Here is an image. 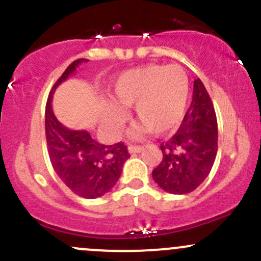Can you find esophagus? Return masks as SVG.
Instances as JSON below:
<instances>
[{"label":"esophagus","instance_id":"1","mask_svg":"<svg viewBox=\"0 0 261 261\" xmlns=\"http://www.w3.org/2000/svg\"><path fill=\"white\" fill-rule=\"evenodd\" d=\"M143 150H144L143 146L128 145V152H130V154H138V152H141Z\"/></svg>","mask_w":261,"mask_h":261}]
</instances>
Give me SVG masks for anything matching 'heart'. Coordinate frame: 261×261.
<instances>
[{
    "label": "heart",
    "mask_w": 261,
    "mask_h": 261,
    "mask_svg": "<svg viewBox=\"0 0 261 261\" xmlns=\"http://www.w3.org/2000/svg\"><path fill=\"white\" fill-rule=\"evenodd\" d=\"M114 98L122 106L135 105V117L141 125L139 133L151 130L158 135L179 126L187 111L189 80L179 65H145L122 73L116 81ZM110 125L118 127L125 112L117 105H106Z\"/></svg>",
    "instance_id": "1"
}]
</instances>
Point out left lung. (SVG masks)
<instances>
[{
	"mask_svg": "<svg viewBox=\"0 0 261 261\" xmlns=\"http://www.w3.org/2000/svg\"><path fill=\"white\" fill-rule=\"evenodd\" d=\"M217 118L212 99L199 78L179 128L160 144L163 159L152 170L155 183L172 194L193 192L211 172L217 155Z\"/></svg>",
	"mask_w": 261,
	"mask_h": 261,
	"instance_id": "left-lung-1",
	"label": "left lung"
}]
</instances>
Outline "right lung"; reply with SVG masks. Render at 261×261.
<instances>
[{"label":"right lung","mask_w":261,"mask_h":261,"mask_svg":"<svg viewBox=\"0 0 261 261\" xmlns=\"http://www.w3.org/2000/svg\"><path fill=\"white\" fill-rule=\"evenodd\" d=\"M86 60H74L53 86L45 106V136L50 162L58 177L73 193L92 199L114 188L130 154L123 143L115 145L99 144L88 131L70 130L54 116L53 93Z\"/></svg>","instance_id":"obj_1"}]
</instances>
